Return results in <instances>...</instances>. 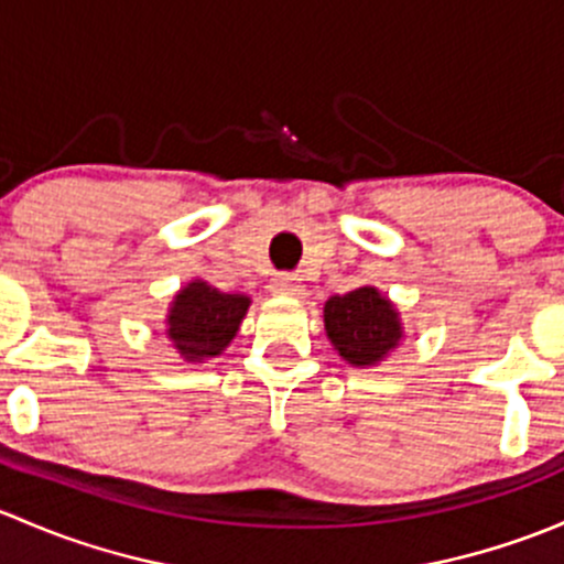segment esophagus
<instances>
[{
	"mask_svg": "<svg viewBox=\"0 0 564 564\" xmlns=\"http://www.w3.org/2000/svg\"><path fill=\"white\" fill-rule=\"evenodd\" d=\"M271 290L276 295H304V284H301L299 276L293 274H280L274 282H271Z\"/></svg>",
	"mask_w": 564,
	"mask_h": 564,
	"instance_id": "obj_1",
	"label": "esophagus"
}]
</instances>
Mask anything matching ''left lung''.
Wrapping results in <instances>:
<instances>
[{
	"label": "left lung",
	"instance_id": "1",
	"mask_svg": "<svg viewBox=\"0 0 564 564\" xmlns=\"http://www.w3.org/2000/svg\"><path fill=\"white\" fill-rule=\"evenodd\" d=\"M323 321L334 350L352 367H375L404 336L399 312L371 284L330 295L323 306Z\"/></svg>",
	"mask_w": 564,
	"mask_h": 564
}]
</instances>
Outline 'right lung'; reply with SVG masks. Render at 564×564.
I'll use <instances>...</instances> for the list:
<instances>
[{"label": "right lung", "instance_id": "obj_1", "mask_svg": "<svg viewBox=\"0 0 564 564\" xmlns=\"http://www.w3.org/2000/svg\"><path fill=\"white\" fill-rule=\"evenodd\" d=\"M247 310L249 299L243 293H223L208 282L193 280L173 295L165 334L184 361L200 364L217 358L234 341Z\"/></svg>", "mask_w": 564, "mask_h": 564}]
</instances>
